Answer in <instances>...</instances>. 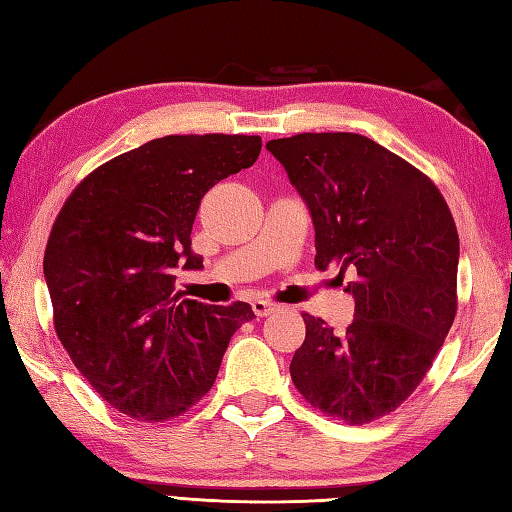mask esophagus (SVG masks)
Here are the masks:
<instances>
[{"label": "esophagus", "instance_id": "34e87169", "mask_svg": "<svg viewBox=\"0 0 512 512\" xmlns=\"http://www.w3.org/2000/svg\"><path fill=\"white\" fill-rule=\"evenodd\" d=\"M250 306H253V312L257 314V317H270V314L284 310V306H281V303L266 301V299H255L253 303H250Z\"/></svg>", "mask_w": 512, "mask_h": 512}]
</instances>
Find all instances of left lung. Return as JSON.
Wrapping results in <instances>:
<instances>
[{
    "label": "left lung",
    "mask_w": 512,
    "mask_h": 512,
    "mask_svg": "<svg viewBox=\"0 0 512 512\" xmlns=\"http://www.w3.org/2000/svg\"><path fill=\"white\" fill-rule=\"evenodd\" d=\"M266 149L308 204L314 266L354 275L345 332L303 312L292 383L325 416L378 420L422 383L458 312L453 215L431 178L367 136L297 134Z\"/></svg>",
    "instance_id": "obj_1"
}]
</instances>
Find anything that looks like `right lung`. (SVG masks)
<instances>
[{"label": "right lung", "instance_id": "obj_1", "mask_svg": "<svg viewBox=\"0 0 512 512\" xmlns=\"http://www.w3.org/2000/svg\"><path fill=\"white\" fill-rule=\"evenodd\" d=\"M262 138L149 140L79 182L52 224L43 275L54 330L92 389L129 418L165 422L215 383L244 301L182 299L178 270H200L191 228L204 193L248 169Z\"/></svg>", "mask_w": 512, "mask_h": 512}]
</instances>
